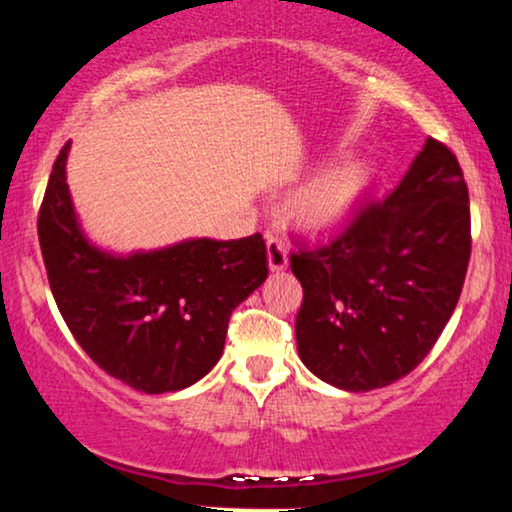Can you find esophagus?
I'll use <instances>...</instances> for the list:
<instances>
[{
    "label": "esophagus",
    "mask_w": 512,
    "mask_h": 512,
    "mask_svg": "<svg viewBox=\"0 0 512 512\" xmlns=\"http://www.w3.org/2000/svg\"><path fill=\"white\" fill-rule=\"evenodd\" d=\"M267 260L271 271L288 269V248H285L283 238H278L274 234L267 236Z\"/></svg>",
    "instance_id": "1"
}]
</instances>
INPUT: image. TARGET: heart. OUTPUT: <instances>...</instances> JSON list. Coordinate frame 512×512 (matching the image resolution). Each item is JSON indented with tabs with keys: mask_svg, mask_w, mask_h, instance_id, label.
Returning <instances> with one entry per match:
<instances>
[{
	"mask_svg": "<svg viewBox=\"0 0 512 512\" xmlns=\"http://www.w3.org/2000/svg\"><path fill=\"white\" fill-rule=\"evenodd\" d=\"M370 185V166L363 161L332 163L292 194L290 220L297 227L330 229L351 215Z\"/></svg>",
	"mask_w": 512,
	"mask_h": 512,
	"instance_id": "b5f03b06",
	"label": "heart"
}]
</instances>
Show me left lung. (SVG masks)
Instances as JSON below:
<instances>
[{"label":"left lung","instance_id":"left-lung-1","mask_svg":"<svg viewBox=\"0 0 512 512\" xmlns=\"http://www.w3.org/2000/svg\"><path fill=\"white\" fill-rule=\"evenodd\" d=\"M468 257L466 180L456 156L428 138L384 201L358 208L325 245L290 255L304 288L302 363L351 393L403 379L452 318Z\"/></svg>","mask_w":512,"mask_h":512}]
</instances>
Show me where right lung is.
I'll list each match as a JSON object with an SVG mask.
<instances>
[{
  "label": "right lung",
  "instance_id": "add662e5",
  "mask_svg": "<svg viewBox=\"0 0 512 512\" xmlns=\"http://www.w3.org/2000/svg\"><path fill=\"white\" fill-rule=\"evenodd\" d=\"M67 154L70 142L53 163L37 224L67 327L95 365L135 391L196 384L222 356L231 311L267 281L264 238H187L128 255L100 248L74 210Z\"/></svg>",
  "mask_w": 512,
  "mask_h": 512
}]
</instances>
